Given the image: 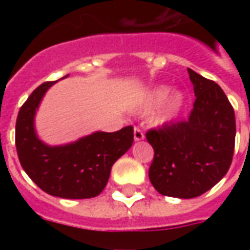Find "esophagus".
Segmentation results:
<instances>
[{
    "mask_svg": "<svg viewBox=\"0 0 250 250\" xmlns=\"http://www.w3.org/2000/svg\"><path fill=\"white\" fill-rule=\"evenodd\" d=\"M134 139H135V141H142V139H145V134H143V131H142L139 127H135V128H134Z\"/></svg>",
    "mask_w": 250,
    "mask_h": 250,
    "instance_id": "1",
    "label": "esophagus"
}]
</instances>
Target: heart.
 <instances>
[{
  "instance_id": "b5f03b06",
  "label": "heart",
  "mask_w": 250,
  "mask_h": 250,
  "mask_svg": "<svg viewBox=\"0 0 250 250\" xmlns=\"http://www.w3.org/2000/svg\"><path fill=\"white\" fill-rule=\"evenodd\" d=\"M168 89L167 88H157L155 91H152V93L147 98V100L143 104L142 109L143 111H150L154 107H157L158 104H161L167 97ZM184 104V96L181 93H173L171 96H168L166 102L163 103V105L161 107V109L158 111L157 115H155V120L159 122V123H163V122H168L171 120L178 114L179 109Z\"/></svg>"
}]
</instances>
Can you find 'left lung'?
I'll return each instance as SVG.
<instances>
[{"instance_id":"obj_1","label":"left lung","mask_w":250,"mask_h":250,"mask_svg":"<svg viewBox=\"0 0 250 250\" xmlns=\"http://www.w3.org/2000/svg\"><path fill=\"white\" fill-rule=\"evenodd\" d=\"M194 85L188 120L165 123L146 132L154 148L148 178L158 193L194 198L224 178L230 167L236 118L225 92L213 80L188 69Z\"/></svg>"}]
</instances>
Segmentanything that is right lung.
Masks as SVG:
<instances>
[{
	"label": "right lung",
	"mask_w": 250,
	"mask_h": 250,
	"mask_svg": "<svg viewBox=\"0 0 250 250\" xmlns=\"http://www.w3.org/2000/svg\"><path fill=\"white\" fill-rule=\"evenodd\" d=\"M53 83L39 85L20 108L16 122L20 163L45 193L60 198H92L105 188L116 159L132 146L134 128L127 125L115 132H95L66 146H46L36 136L33 118Z\"/></svg>",
	"instance_id": "add662e5"
}]
</instances>
